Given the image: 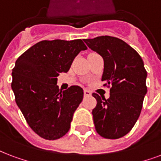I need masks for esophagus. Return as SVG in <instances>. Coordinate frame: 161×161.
Returning <instances> with one entry per match:
<instances>
[{"instance_id": "34e87169", "label": "esophagus", "mask_w": 161, "mask_h": 161, "mask_svg": "<svg viewBox=\"0 0 161 161\" xmlns=\"http://www.w3.org/2000/svg\"><path fill=\"white\" fill-rule=\"evenodd\" d=\"M83 93H84V95H85V96H90L92 94L91 92L89 91V90H88V89H84Z\"/></svg>"}]
</instances>
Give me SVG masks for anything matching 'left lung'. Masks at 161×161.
Here are the masks:
<instances>
[{
  "label": "left lung",
  "mask_w": 161,
  "mask_h": 161,
  "mask_svg": "<svg viewBox=\"0 0 161 161\" xmlns=\"http://www.w3.org/2000/svg\"><path fill=\"white\" fill-rule=\"evenodd\" d=\"M83 41L104 60L101 80L111 86L105 100L94 93L97 105L92 110L97 132L105 138L116 139L131 131L139 117L147 94V72L141 56L118 38L100 36Z\"/></svg>",
  "instance_id": "1"
}]
</instances>
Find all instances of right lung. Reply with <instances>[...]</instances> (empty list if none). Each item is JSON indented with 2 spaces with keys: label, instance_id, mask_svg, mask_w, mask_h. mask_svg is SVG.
Returning <instances> with one entry per match:
<instances>
[{
  "label": "right lung",
  "instance_id": "obj_1",
  "mask_svg": "<svg viewBox=\"0 0 161 161\" xmlns=\"http://www.w3.org/2000/svg\"><path fill=\"white\" fill-rule=\"evenodd\" d=\"M85 50L82 40H43L16 61L12 72L16 103L41 138L54 140L68 132L83 90L74 85L61 91L56 85L57 77L68 72L74 58Z\"/></svg>",
  "mask_w": 161,
  "mask_h": 161
}]
</instances>
